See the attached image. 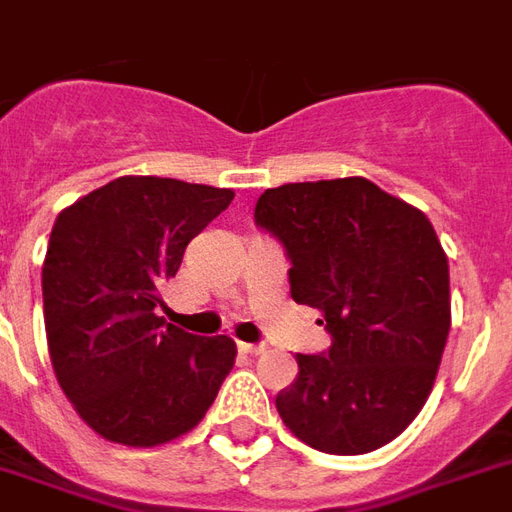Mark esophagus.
Returning <instances> with one entry per match:
<instances>
[{
  "mask_svg": "<svg viewBox=\"0 0 512 512\" xmlns=\"http://www.w3.org/2000/svg\"><path fill=\"white\" fill-rule=\"evenodd\" d=\"M238 351H241V354L257 356V354H263V351H266V345H263V343H238Z\"/></svg>",
  "mask_w": 512,
  "mask_h": 512,
  "instance_id": "esophagus-1",
  "label": "esophagus"
}]
</instances>
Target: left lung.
<instances>
[{"label": "left lung", "instance_id": "8db88e82", "mask_svg": "<svg viewBox=\"0 0 512 512\" xmlns=\"http://www.w3.org/2000/svg\"><path fill=\"white\" fill-rule=\"evenodd\" d=\"M255 222L288 252L293 301L332 334L326 354L296 356L279 417L321 452L384 447L425 406L450 334V266L433 224L367 178L266 189Z\"/></svg>", "mask_w": 512, "mask_h": 512}]
</instances>
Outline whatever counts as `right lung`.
Returning a JSON list of instances; mask_svg holds the SVG:
<instances>
[{
    "label": "right lung",
    "instance_id": "obj_1",
    "mask_svg": "<svg viewBox=\"0 0 512 512\" xmlns=\"http://www.w3.org/2000/svg\"><path fill=\"white\" fill-rule=\"evenodd\" d=\"M156 175H123L68 205L43 260V321L62 392L106 441L158 447L189 433L235 365L227 334L197 337L156 307L186 246L233 202Z\"/></svg>",
    "mask_w": 512,
    "mask_h": 512
}]
</instances>
